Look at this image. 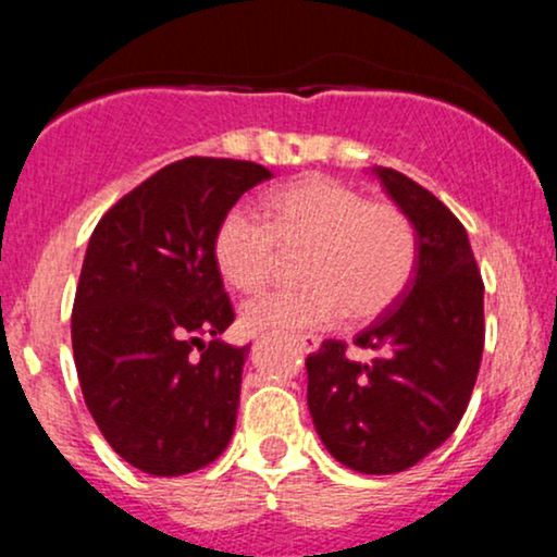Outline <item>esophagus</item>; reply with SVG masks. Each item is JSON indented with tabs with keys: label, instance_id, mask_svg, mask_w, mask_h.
Listing matches in <instances>:
<instances>
[{
	"label": "esophagus",
	"instance_id": "esophagus-1",
	"mask_svg": "<svg viewBox=\"0 0 557 557\" xmlns=\"http://www.w3.org/2000/svg\"><path fill=\"white\" fill-rule=\"evenodd\" d=\"M296 343H298L300 354H314V350L319 348L317 335H296Z\"/></svg>",
	"mask_w": 557,
	"mask_h": 557
}]
</instances>
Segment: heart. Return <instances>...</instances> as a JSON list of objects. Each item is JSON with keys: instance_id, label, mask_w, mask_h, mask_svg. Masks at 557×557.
Returning a JSON list of instances; mask_svg holds the SVG:
<instances>
[{"instance_id": "1", "label": "heart", "mask_w": 557, "mask_h": 557, "mask_svg": "<svg viewBox=\"0 0 557 557\" xmlns=\"http://www.w3.org/2000/svg\"><path fill=\"white\" fill-rule=\"evenodd\" d=\"M267 222L230 209L214 235L216 270L230 287L259 293L285 257L298 261L304 287L272 293L243 309L251 332L319 330L374 319L406 290L417 264V233L395 203L367 201L361 190L324 175H306L272 190Z\"/></svg>"}]
</instances>
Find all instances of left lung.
Returning a JSON list of instances; mask_svg holds the SVG:
<instances>
[{
  "mask_svg": "<svg viewBox=\"0 0 557 557\" xmlns=\"http://www.w3.org/2000/svg\"><path fill=\"white\" fill-rule=\"evenodd\" d=\"M417 230V264L403 296L359 332L374 350L350 361L324 341L306 359L309 411L322 443L359 474H398L456 432L484 348V283L466 227L398 170L372 168Z\"/></svg>",
  "mask_w": 557,
  "mask_h": 557,
  "instance_id": "8db88e82",
  "label": "left lung"
}]
</instances>
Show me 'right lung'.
Wrapping results in <instances>:
<instances>
[{
	"label": "right lung",
	"instance_id": "obj_1",
	"mask_svg": "<svg viewBox=\"0 0 557 557\" xmlns=\"http://www.w3.org/2000/svg\"><path fill=\"white\" fill-rule=\"evenodd\" d=\"M270 177L240 159H181L120 198L88 240L73 304L83 400L112 450L146 474L203 469L233 437L248 345L220 341L235 314L214 235Z\"/></svg>",
	"mask_w": 557,
	"mask_h": 557
}]
</instances>
